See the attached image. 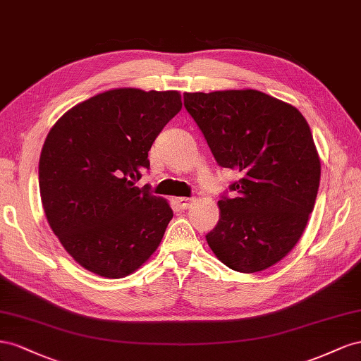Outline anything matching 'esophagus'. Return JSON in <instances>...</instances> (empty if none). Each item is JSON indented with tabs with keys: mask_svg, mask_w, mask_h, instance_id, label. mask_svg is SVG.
I'll return each mask as SVG.
<instances>
[{
	"mask_svg": "<svg viewBox=\"0 0 361 361\" xmlns=\"http://www.w3.org/2000/svg\"><path fill=\"white\" fill-rule=\"evenodd\" d=\"M177 202H178V205H180V209L186 210V209H189V207H190L192 200H190V198H178V200H177Z\"/></svg>",
	"mask_w": 361,
	"mask_h": 361,
	"instance_id": "obj_1",
	"label": "esophagus"
}]
</instances>
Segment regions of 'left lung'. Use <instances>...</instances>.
I'll use <instances>...</instances> for the list:
<instances>
[{
    "label": "left lung",
    "mask_w": 361,
    "mask_h": 361,
    "mask_svg": "<svg viewBox=\"0 0 361 361\" xmlns=\"http://www.w3.org/2000/svg\"><path fill=\"white\" fill-rule=\"evenodd\" d=\"M219 166L242 178L221 195L219 221L205 235L230 269L252 274L280 262L302 235L321 181V161L298 109L263 92L184 94Z\"/></svg>",
    "instance_id": "1"
}]
</instances>
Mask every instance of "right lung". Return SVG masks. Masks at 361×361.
<instances>
[{"label": "right lung", "instance_id": "add662e5", "mask_svg": "<svg viewBox=\"0 0 361 361\" xmlns=\"http://www.w3.org/2000/svg\"><path fill=\"white\" fill-rule=\"evenodd\" d=\"M181 106L175 90L115 89L80 102L49 130L39 160L40 198L51 230L85 269L122 278L157 250L173 213L136 181Z\"/></svg>", "mask_w": 361, "mask_h": 361}]
</instances>
